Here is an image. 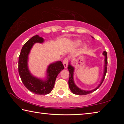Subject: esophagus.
Returning <instances> with one entry per match:
<instances>
[{
  "instance_id": "34e87169",
  "label": "esophagus",
  "mask_w": 124,
  "mask_h": 124,
  "mask_svg": "<svg viewBox=\"0 0 124 124\" xmlns=\"http://www.w3.org/2000/svg\"><path fill=\"white\" fill-rule=\"evenodd\" d=\"M68 62H69V59H68V58H67V57L65 58L63 60V63L64 68H67V66H68Z\"/></svg>"
}]
</instances>
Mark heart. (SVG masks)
I'll return each instance as SVG.
<instances>
[{
  "label": "heart",
  "mask_w": 124,
  "mask_h": 124,
  "mask_svg": "<svg viewBox=\"0 0 124 124\" xmlns=\"http://www.w3.org/2000/svg\"><path fill=\"white\" fill-rule=\"evenodd\" d=\"M80 43H81V41H80V40L76 41V44H77V45H79Z\"/></svg>",
  "instance_id": "1"
}]
</instances>
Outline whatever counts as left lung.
<instances>
[{
	"instance_id": "left-lung-1",
	"label": "left lung",
	"mask_w": 124,
	"mask_h": 124,
	"mask_svg": "<svg viewBox=\"0 0 124 124\" xmlns=\"http://www.w3.org/2000/svg\"><path fill=\"white\" fill-rule=\"evenodd\" d=\"M103 54L105 56V57H106V58H105V66H104V71L103 77L101 82L100 84L98 85V86L97 87H96V89H95L94 90H91V91H84V90H82L80 89L77 86L75 85V84L74 83V80H73V72H74V68H73L72 66H71L70 64L68 65V70H69V72H70V78H69V80H68V84H69V87H70V90L73 93L75 94V95H87V94H89L92 92L96 91V90H97L98 88L100 87V86L101 85L103 81H104L105 77H106V75L107 73V63H108L107 53L106 51H104L103 52Z\"/></svg>"
}]
</instances>
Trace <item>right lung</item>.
Instances as JSON below:
<instances>
[{
  "mask_svg": "<svg viewBox=\"0 0 124 124\" xmlns=\"http://www.w3.org/2000/svg\"><path fill=\"white\" fill-rule=\"evenodd\" d=\"M43 41V38L37 35L31 38L24 44L18 57V73L23 84L27 89L37 95H45L51 92L56 77L63 70L64 66L61 61L50 64L47 70V79L46 81L37 79L29 73L27 61L30 50L34 43H42Z\"/></svg>",
  "mask_w": 124,
  "mask_h": 124,
  "instance_id": "right-lung-1",
  "label": "right lung"
}]
</instances>
